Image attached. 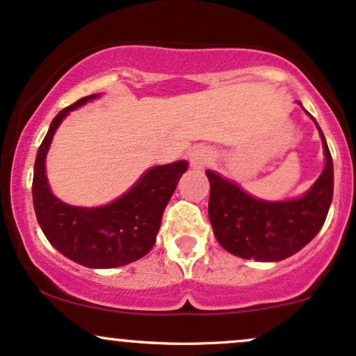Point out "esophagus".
<instances>
[{"label": "esophagus", "mask_w": 356, "mask_h": 356, "mask_svg": "<svg viewBox=\"0 0 356 356\" xmlns=\"http://www.w3.org/2000/svg\"><path fill=\"white\" fill-rule=\"evenodd\" d=\"M191 165L196 167V169H202L204 165H208L216 157L213 150L209 147H196L194 150H191Z\"/></svg>", "instance_id": "1"}]
</instances>
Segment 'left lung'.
<instances>
[{"instance_id":"8db88e82","label":"left lung","mask_w":356,"mask_h":356,"mask_svg":"<svg viewBox=\"0 0 356 356\" xmlns=\"http://www.w3.org/2000/svg\"><path fill=\"white\" fill-rule=\"evenodd\" d=\"M316 127L323 140L326 165L302 197L260 201L216 172H206L211 186L209 221L226 252L248 260L279 261L298 253L318 235L333 199V159L321 128L318 123Z\"/></svg>"}]
</instances>
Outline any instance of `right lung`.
Returning a JSON list of instances; mask_svg holds the SVG:
<instances>
[{"label":"right lung","mask_w":356,"mask_h":356,"mask_svg":"<svg viewBox=\"0 0 356 356\" xmlns=\"http://www.w3.org/2000/svg\"><path fill=\"white\" fill-rule=\"evenodd\" d=\"M99 95L81 97L50 123L33 167V208L42 232L64 257L89 268H113L142 259L155 243L162 214L186 160L148 169L127 194L101 208H77L57 199L45 175V157L62 120Z\"/></svg>","instance_id":"obj_1"}]
</instances>
